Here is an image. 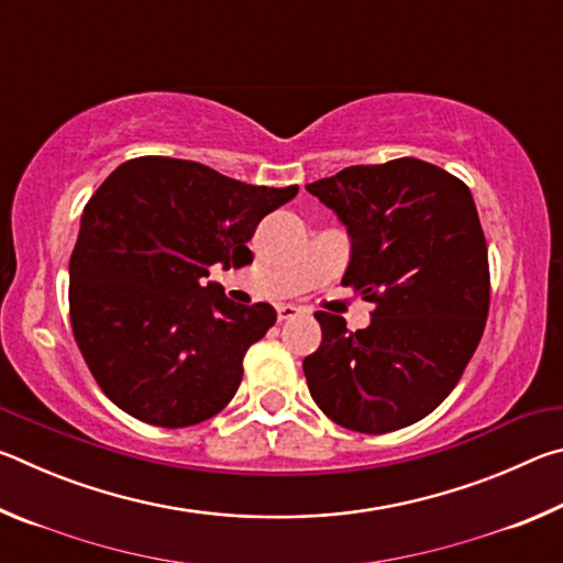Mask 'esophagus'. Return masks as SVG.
<instances>
[{"instance_id": "obj_1", "label": "esophagus", "mask_w": 563, "mask_h": 563, "mask_svg": "<svg viewBox=\"0 0 563 563\" xmlns=\"http://www.w3.org/2000/svg\"><path fill=\"white\" fill-rule=\"evenodd\" d=\"M300 308H295V305H278V320H292L295 316H298Z\"/></svg>"}]
</instances>
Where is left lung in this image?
Masks as SVG:
<instances>
[{"label": "left lung", "instance_id": "left-lung-1", "mask_svg": "<svg viewBox=\"0 0 563 563\" xmlns=\"http://www.w3.org/2000/svg\"><path fill=\"white\" fill-rule=\"evenodd\" d=\"M308 190L347 225L342 285L375 302L365 330L320 310L302 360L316 405L365 434L402 430L444 402L489 316L487 241L464 180L419 158L350 166Z\"/></svg>", "mask_w": 563, "mask_h": 563}]
</instances>
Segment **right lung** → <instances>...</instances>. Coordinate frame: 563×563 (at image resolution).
<instances>
[{"mask_svg": "<svg viewBox=\"0 0 563 563\" xmlns=\"http://www.w3.org/2000/svg\"><path fill=\"white\" fill-rule=\"evenodd\" d=\"M295 196L298 186H251L168 156L131 158L103 180L69 261V316L113 405L176 430L231 402L247 347L278 316L203 278L216 263H253L255 228Z\"/></svg>", "mask_w": 563, "mask_h": 563, "instance_id": "add662e5", "label": "right lung"}]
</instances>
